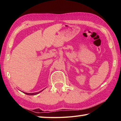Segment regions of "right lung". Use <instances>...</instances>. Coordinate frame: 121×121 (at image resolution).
<instances>
[{"label": "right lung", "instance_id": "obj_1", "mask_svg": "<svg viewBox=\"0 0 121 121\" xmlns=\"http://www.w3.org/2000/svg\"><path fill=\"white\" fill-rule=\"evenodd\" d=\"M43 90H44V89ZM43 90H42V91H40L39 92H36V93H26V92H23V93H24L26 94V95H37V94H38V93H39L40 92H41L43 91Z\"/></svg>", "mask_w": 121, "mask_h": 121}]
</instances>
